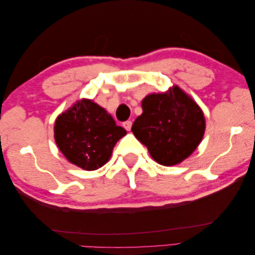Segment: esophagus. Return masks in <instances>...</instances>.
Masks as SVG:
<instances>
[{"label":"esophagus","mask_w":255,"mask_h":255,"mask_svg":"<svg viewBox=\"0 0 255 255\" xmlns=\"http://www.w3.org/2000/svg\"><path fill=\"white\" fill-rule=\"evenodd\" d=\"M123 126H124V128L126 129V130H130L131 129V126H132V122L131 121H127V122H125L124 124H123Z\"/></svg>","instance_id":"1"}]
</instances>
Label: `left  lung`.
I'll return each instance as SVG.
<instances>
[{"mask_svg": "<svg viewBox=\"0 0 255 255\" xmlns=\"http://www.w3.org/2000/svg\"><path fill=\"white\" fill-rule=\"evenodd\" d=\"M205 117L199 106L178 86L165 93L150 94L142 101V114L131 131L158 163H181L200 143Z\"/></svg>", "mask_w": 255, "mask_h": 255, "instance_id": "1", "label": "left lung"}]
</instances>
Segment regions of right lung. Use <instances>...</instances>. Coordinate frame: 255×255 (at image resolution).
Instances as JSON below:
<instances>
[{
	"label": "right lung",
	"mask_w": 255,
	"mask_h": 255,
	"mask_svg": "<svg viewBox=\"0 0 255 255\" xmlns=\"http://www.w3.org/2000/svg\"><path fill=\"white\" fill-rule=\"evenodd\" d=\"M104 108L81 100L55 123V140L62 154L86 171L97 170L110 160L114 145L126 134Z\"/></svg>",
	"instance_id": "right-lung-1"
}]
</instances>
